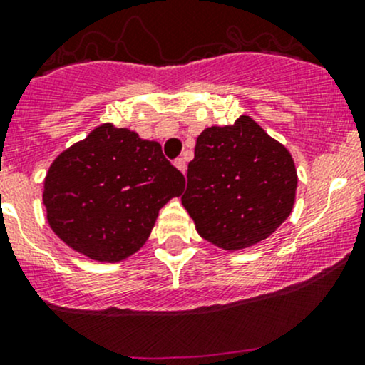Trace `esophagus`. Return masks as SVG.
Returning <instances> with one entry per match:
<instances>
[{
	"label": "esophagus",
	"instance_id": "1",
	"mask_svg": "<svg viewBox=\"0 0 365 365\" xmlns=\"http://www.w3.org/2000/svg\"><path fill=\"white\" fill-rule=\"evenodd\" d=\"M175 167H178L179 170L182 172V174H186V162H184L182 158H178V160H175Z\"/></svg>",
	"mask_w": 365,
	"mask_h": 365
}]
</instances>
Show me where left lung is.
<instances>
[{
    "instance_id": "obj_1",
    "label": "left lung",
    "mask_w": 365,
    "mask_h": 365,
    "mask_svg": "<svg viewBox=\"0 0 365 365\" xmlns=\"http://www.w3.org/2000/svg\"><path fill=\"white\" fill-rule=\"evenodd\" d=\"M296 190L287 148L242 115L198 135L181 202L200 237L233 252L275 233L292 212Z\"/></svg>"
}]
</instances>
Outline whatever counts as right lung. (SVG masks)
<instances>
[{"label": "right lung", "mask_w": 365, "mask_h": 365, "mask_svg": "<svg viewBox=\"0 0 365 365\" xmlns=\"http://www.w3.org/2000/svg\"><path fill=\"white\" fill-rule=\"evenodd\" d=\"M182 191L184 175L156 140L103 123L53 160L43 205L66 245L92 261L120 262L146 244L160 209Z\"/></svg>", "instance_id": "1"}]
</instances>
